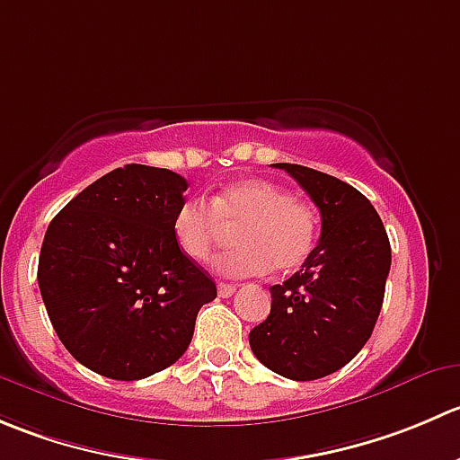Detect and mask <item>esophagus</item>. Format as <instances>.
<instances>
[{"label": "esophagus", "instance_id": "1", "mask_svg": "<svg viewBox=\"0 0 460 460\" xmlns=\"http://www.w3.org/2000/svg\"><path fill=\"white\" fill-rule=\"evenodd\" d=\"M234 292H235V285H231V283H220V285H217V294H220L222 298L234 296Z\"/></svg>", "mask_w": 460, "mask_h": 460}]
</instances>
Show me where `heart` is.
<instances>
[{
    "instance_id": "heart-1",
    "label": "heart",
    "mask_w": 460,
    "mask_h": 460,
    "mask_svg": "<svg viewBox=\"0 0 460 460\" xmlns=\"http://www.w3.org/2000/svg\"><path fill=\"white\" fill-rule=\"evenodd\" d=\"M234 234L238 247L213 258V270L231 279L270 271H292L305 262L316 243V217L307 204L283 186L240 180L211 198H189L172 216V238L190 261H207L216 243Z\"/></svg>"
}]
</instances>
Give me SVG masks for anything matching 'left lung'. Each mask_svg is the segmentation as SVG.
<instances>
[{
    "mask_svg": "<svg viewBox=\"0 0 460 460\" xmlns=\"http://www.w3.org/2000/svg\"><path fill=\"white\" fill-rule=\"evenodd\" d=\"M274 166L319 207L321 238L296 274L271 285L270 316L249 332V346L279 376L319 380L346 367L376 328L391 270L389 235L350 184L298 164Z\"/></svg>",
    "mask_w": 460,
    "mask_h": 460,
    "instance_id": "8db88e82",
    "label": "left lung"
}]
</instances>
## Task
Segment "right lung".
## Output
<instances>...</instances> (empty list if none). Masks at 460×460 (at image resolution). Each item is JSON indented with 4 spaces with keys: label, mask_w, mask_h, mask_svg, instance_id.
<instances>
[{
    "label": "right lung",
    "mask_w": 460,
    "mask_h": 460,
    "mask_svg": "<svg viewBox=\"0 0 460 460\" xmlns=\"http://www.w3.org/2000/svg\"><path fill=\"white\" fill-rule=\"evenodd\" d=\"M186 189L177 172L128 164L49 225L40 294L65 349L89 371L123 382L164 371L189 349L199 307L217 296L172 238Z\"/></svg>",
    "instance_id": "1"
}]
</instances>
